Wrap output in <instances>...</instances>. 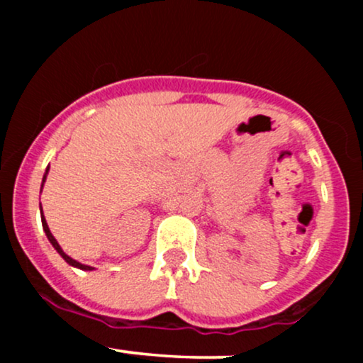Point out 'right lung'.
<instances>
[{"label":"right lung","mask_w":363,"mask_h":363,"mask_svg":"<svg viewBox=\"0 0 363 363\" xmlns=\"http://www.w3.org/2000/svg\"><path fill=\"white\" fill-rule=\"evenodd\" d=\"M43 181H45V176H44V179H43ZM40 213H43V211H40ZM43 227H44V232H45V235H48L49 242H51V244L54 245V249H56V251L61 254V256H62V259H65L66 262H68V264H72V266H77V268H80V269H85V272H90V269H94V268H91V266L82 264V262H78V261H74V259H72V257H69V256H66V254H65V252H62L61 245H60V244H57V240H56V239H54V235L51 234V230H49L48 223H45V218H44V215H43Z\"/></svg>","instance_id":"right-lung-1"}]
</instances>
